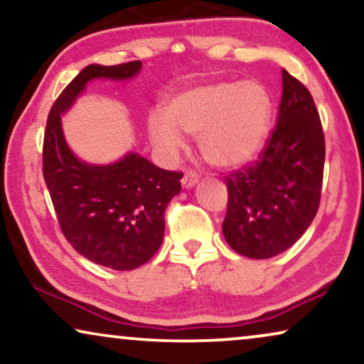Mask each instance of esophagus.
Masks as SVG:
<instances>
[{
  "label": "esophagus",
  "mask_w": 364,
  "mask_h": 364,
  "mask_svg": "<svg viewBox=\"0 0 364 364\" xmlns=\"http://www.w3.org/2000/svg\"><path fill=\"white\" fill-rule=\"evenodd\" d=\"M197 182H198V176H197L196 172H192V171L186 172V176L182 177V186H183V188H192L193 186H196Z\"/></svg>",
  "instance_id": "1"
}]
</instances>
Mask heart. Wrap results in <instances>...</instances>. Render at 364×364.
Returning <instances> with one entry per match:
<instances>
[{"label": "heart", "mask_w": 364, "mask_h": 364, "mask_svg": "<svg viewBox=\"0 0 364 364\" xmlns=\"http://www.w3.org/2000/svg\"><path fill=\"white\" fill-rule=\"evenodd\" d=\"M272 99L258 81H210L188 87L167 102L166 114L149 116L152 142L167 152L181 151L184 134L198 139L202 157L215 167H238L265 144Z\"/></svg>", "instance_id": "1"}]
</instances>
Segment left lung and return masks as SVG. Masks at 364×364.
Returning <instances> with one entry per match:
<instances>
[{
    "label": "left lung",
    "mask_w": 364,
    "mask_h": 364,
    "mask_svg": "<svg viewBox=\"0 0 364 364\" xmlns=\"http://www.w3.org/2000/svg\"><path fill=\"white\" fill-rule=\"evenodd\" d=\"M277 126L253 164L225 177L228 245L243 257L272 258L290 248L320 207L325 134L311 94L282 69Z\"/></svg>",
    "instance_id": "1"
}]
</instances>
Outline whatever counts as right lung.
Wrapping results in <instances>:
<instances>
[{
  "mask_svg": "<svg viewBox=\"0 0 364 364\" xmlns=\"http://www.w3.org/2000/svg\"><path fill=\"white\" fill-rule=\"evenodd\" d=\"M141 68V61L84 68L53 104L43 142L44 182L66 240L87 260L122 272L144 265L162 245L164 212L181 192L183 173L136 152L109 166L79 161L64 139L61 116L89 81H126Z\"/></svg>",
  "mask_w": 364,
  "mask_h": 364,
  "instance_id": "1",
  "label": "right lung"
}]
</instances>
